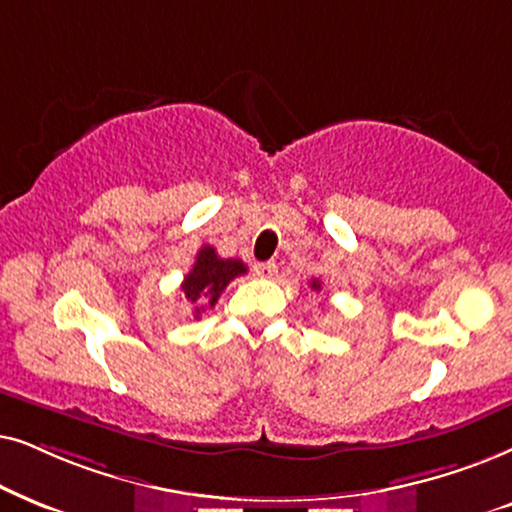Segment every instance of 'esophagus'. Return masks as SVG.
I'll use <instances>...</instances> for the list:
<instances>
[{
    "mask_svg": "<svg viewBox=\"0 0 512 512\" xmlns=\"http://www.w3.org/2000/svg\"><path fill=\"white\" fill-rule=\"evenodd\" d=\"M252 271H255V276L260 278H274L276 276V262H257L255 267H252Z\"/></svg>",
    "mask_w": 512,
    "mask_h": 512,
    "instance_id": "34e87169",
    "label": "esophagus"
}]
</instances>
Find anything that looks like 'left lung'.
<instances>
[{"label": "left lung", "instance_id": "obj_1", "mask_svg": "<svg viewBox=\"0 0 512 512\" xmlns=\"http://www.w3.org/2000/svg\"><path fill=\"white\" fill-rule=\"evenodd\" d=\"M311 288H313V290H320V283H318V281H311Z\"/></svg>", "mask_w": 512, "mask_h": 512}]
</instances>
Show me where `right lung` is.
I'll use <instances>...</instances> for the list:
<instances>
[{
    "label": "right lung",
    "instance_id": "obj_1",
    "mask_svg": "<svg viewBox=\"0 0 512 512\" xmlns=\"http://www.w3.org/2000/svg\"><path fill=\"white\" fill-rule=\"evenodd\" d=\"M248 271V267L241 260H222L217 257L215 248L210 245H203V248L196 252V262L189 274L182 281V292H185V299L189 306H194V313L206 309V306H215L217 299H220L222 290L234 281L236 276H241Z\"/></svg>",
    "mask_w": 512,
    "mask_h": 512
}]
</instances>
